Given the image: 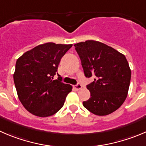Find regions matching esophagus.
<instances>
[{
  "label": "esophagus",
  "instance_id": "1",
  "mask_svg": "<svg viewBox=\"0 0 146 146\" xmlns=\"http://www.w3.org/2000/svg\"><path fill=\"white\" fill-rule=\"evenodd\" d=\"M73 88L76 90H80V89L82 88V86L80 84H77V85H76V86H73Z\"/></svg>",
  "mask_w": 146,
  "mask_h": 146
}]
</instances>
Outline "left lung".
Returning <instances> with one entry per match:
<instances>
[{
  "mask_svg": "<svg viewBox=\"0 0 146 146\" xmlns=\"http://www.w3.org/2000/svg\"><path fill=\"white\" fill-rule=\"evenodd\" d=\"M86 78L95 77L87 85L90 98L83 105L92 113L107 115L119 108L127 97L131 70L122 53L96 40L74 45Z\"/></svg>",
  "mask_w": 146,
  "mask_h": 146,
  "instance_id": "1",
  "label": "left lung"
}]
</instances>
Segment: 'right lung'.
Returning <instances> with one entry per match:
<instances>
[{
    "instance_id": "add662e5",
    "label": "right lung",
    "mask_w": 146,
    "mask_h": 146,
    "mask_svg": "<svg viewBox=\"0 0 146 146\" xmlns=\"http://www.w3.org/2000/svg\"><path fill=\"white\" fill-rule=\"evenodd\" d=\"M72 46L44 43L25 52L17 60L13 74L15 88L20 101L33 115L48 117L63 107L73 88L62 83L58 66ZM56 74L59 78L53 80Z\"/></svg>"
}]
</instances>
